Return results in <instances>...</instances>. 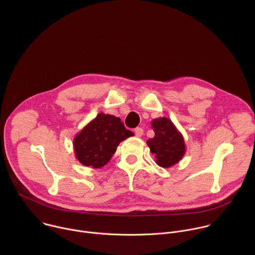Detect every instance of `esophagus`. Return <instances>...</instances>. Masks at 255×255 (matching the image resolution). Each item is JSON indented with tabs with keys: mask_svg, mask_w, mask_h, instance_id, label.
<instances>
[{
	"mask_svg": "<svg viewBox=\"0 0 255 255\" xmlns=\"http://www.w3.org/2000/svg\"><path fill=\"white\" fill-rule=\"evenodd\" d=\"M135 135H136L137 137H141V136L143 135V129L140 128V127H137V128L135 129Z\"/></svg>",
	"mask_w": 255,
	"mask_h": 255,
	"instance_id": "34e87169",
	"label": "esophagus"
}]
</instances>
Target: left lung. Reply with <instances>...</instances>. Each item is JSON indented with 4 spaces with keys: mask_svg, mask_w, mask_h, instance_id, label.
I'll return each instance as SVG.
<instances>
[{
    "mask_svg": "<svg viewBox=\"0 0 255 255\" xmlns=\"http://www.w3.org/2000/svg\"><path fill=\"white\" fill-rule=\"evenodd\" d=\"M155 133L146 143L152 154H154L157 165L168 168L183 159L186 153V144L181 134L170 119L159 117L151 121Z\"/></svg>",
    "mask_w": 255,
    "mask_h": 255,
    "instance_id": "1",
    "label": "left lung"
}]
</instances>
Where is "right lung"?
Returning <instances> with one entry per match:
<instances>
[{"instance_id":"obj_1","label":"right lung","mask_w":255,"mask_h":255,"mask_svg":"<svg viewBox=\"0 0 255 255\" xmlns=\"http://www.w3.org/2000/svg\"><path fill=\"white\" fill-rule=\"evenodd\" d=\"M133 135L120 118L99 113L75 136L76 158L83 165L101 168L110 161L120 142Z\"/></svg>"}]
</instances>
